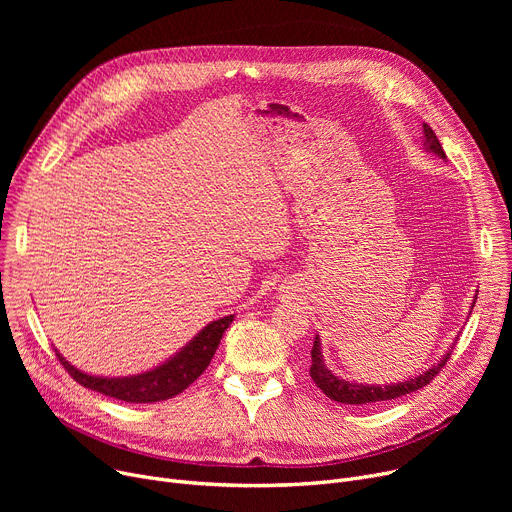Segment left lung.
<instances>
[{"label": "left lung", "mask_w": 512, "mask_h": 512, "mask_svg": "<svg viewBox=\"0 0 512 512\" xmlns=\"http://www.w3.org/2000/svg\"><path fill=\"white\" fill-rule=\"evenodd\" d=\"M423 137H425V151L436 153L438 157L446 159V153L436 137V132L429 128L427 124H423ZM477 299V294H475ZM475 307V303H471V309ZM452 348V346H450ZM450 348L448 353L436 363L432 365V369H427L425 373H419L417 378L398 382V384H357V382H348L334 375L324 361V355H321V340L319 336H315L313 340V348H311V367H309V375L313 378L315 386L324 392L328 398L342 402V405H375V402L382 400H394L398 396H407L411 392H417L419 388L427 386L432 382L436 375L440 373V369L446 365V361L450 359Z\"/></svg>", "instance_id": "obj_1"}]
</instances>
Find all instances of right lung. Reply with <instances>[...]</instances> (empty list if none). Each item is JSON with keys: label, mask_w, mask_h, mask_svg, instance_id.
Returning <instances> with one entry per match:
<instances>
[{"label": "right lung", "mask_w": 512, "mask_h": 512, "mask_svg": "<svg viewBox=\"0 0 512 512\" xmlns=\"http://www.w3.org/2000/svg\"><path fill=\"white\" fill-rule=\"evenodd\" d=\"M232 319L234 315H226L211 321V324H207L191 342L184 344L168 361L137 375L103 378V375H91L76 369L58 353V348L56 355L64 369L80 386L124 402H137V405L139 402L141 405L143 402H159L186 390L207 369L215 351H218V344L224 332L230 328Z\"/></svg>", "instance_id": "obj_1"}]
</instances>
